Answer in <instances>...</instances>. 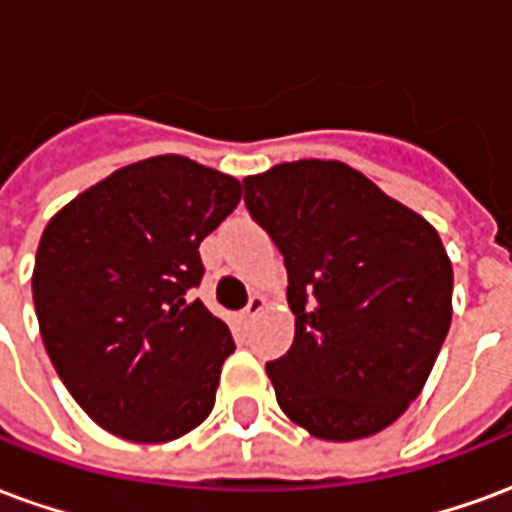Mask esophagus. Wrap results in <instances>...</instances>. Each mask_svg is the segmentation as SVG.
<instances>
[{
  "mask_svg": "<svg viewBox=\"0 0 512 512\" xmlns=\"http://www.w3.org/2000/svg\"><path fill=\"white\" fill-rule=\"evenodd\" d=\"M263 310H266V299H263V296H252L249 304L244 307V312H241V318H244V321H255Z\"/></svg>",
  "mask_w": 512,
  "mask_h": 512,
  "instance_id": "obj_1",
  "label": "esophagus"
}]
</instances>
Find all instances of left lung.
Listing matches in <instances>:
<instances>
[{"label":"left lung","mask_w":512,"mask_h":512,"mask_svg":"<svg viewBox=\"0 0 512 512\" xmlns=\"http://www.w3.org/2000/svg\"><path fill=\"white\" fill-rule=\"evenodd\" d=\"M244 202L288 268L296 337L266 373L315 439L392 425L428 381L452 321V263L419 213L343 161L244 178Z\"/></svg>","instance_id":"obj_1"}]
</instances>
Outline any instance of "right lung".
<instances>
[{"label":"right lung","mask_w":512,"mask_h":512,"mask_svg":"<svg viewBox=\"0 0 512 512\" xmlns=\"http://www.w3.org/2000/svg\"><path fill=\"white\" fill-rule=\"evenodd\" d=\"M241 183L186 156L117 169L43 230L32 299L62 384L120 439H180L211 414L227 323L191 290L200 244L233 213Z\"/></svg>","instance_id":"1"}]
</instances>
